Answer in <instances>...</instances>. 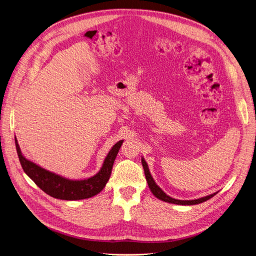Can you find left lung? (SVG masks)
Returning a JSON list of instances; mask_svg holds the SVG:
<instances>
[{
	"mask_svg": "<svg viewBox=\"0 0 256 256\" xmlns=\"http://www.w3.org/2000/svg\"><path fill=\"white\" fill-rule=\"evenodd\" d=\"M142 166H143L144 173H145V178H146L147 184H148V186H150V191L152 192V194L156 198H158L160 200L165 201V202L174 204H182V206H193V204H201V202H204V201L208 200L210 198H212V196L216 195V193H214L212 195H208V196H206V197H202V198H199V199H195V200H178V199H174V198L168 196L166 193H164L162 191V189H160V188L156 184V182L154 180L152 174L150 172L148 166H147L145 160L143 158H142Z\"/></svg>",
	"mask_w": 256,
	"mask_h": 256,
	"instance_id": "8db88e82",
	"label": "left lung"
}]
</instances>
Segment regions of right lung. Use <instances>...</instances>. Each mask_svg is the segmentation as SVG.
Returning a JSON list of instances; mask_svg holds the SVG:
<instances>
[{
	"label": "right lung",
	"instance_id": "obj_1",
	"mask_svg": "<svg viewBox=\"0 0 256 256\" xmlns=\"http://www.w3.org/2000/svg\"><path fill=\"white\" fill-rule=\"evenodd\" d=\"M124 140L118 141L108 154L104 165L96 176L84 180H70L50 172L26 160L20 152L16 138V152L24 171L44 192L48 195L62 200L86 199L98 194L106 186L111 176L116 156Z\"/></svg>",
	"mask_w": 256,
	"mask_h": 256
}]
</instances>
